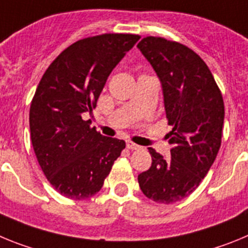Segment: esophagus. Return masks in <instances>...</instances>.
<instances>
[{
  "label": "esophagus",
  "instance_id": "1",
  "mask_svg": "<svg viewBox=\"0 0 248 248\" xmlns=\"http://www.w3.org/2000/svg\"><path fill=\"white\" fill-rule=\"evenodd\" d=\"M126 148L130 149V150H139L141 146L138 145V144H134L133 141H126Z\"/></svg>",
  "mask_w": 248,
  "mask_h": 248
}]
</instances>
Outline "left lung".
I'll list each match as a JSON object with an SVG mask.
<instances>
[{
    "instance_id": "obj_1",
    "label": "left lung",
    "mask_w": 248,
    "mask_h": 248,
    "mask_svg": "<svg viewBox=\"0 0 248 248\" xmlns=\"http://www.w3.org/2000/svg\"><path fill=\"white\" fill-rule=\"evenodd\" d=\"M161 83L172 148L165 157L149 148L151 166L138 176L146 198L155 202L183 200L202 181L217 156L225 107L214 76L194 50L161 37L138 45Z\"/></svg>"
}]
</instances>
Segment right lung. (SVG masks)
<instances>
[{"mask_svg":"<svg viewBox=\"0 0 248 248\" xmlns=\"http://www.w3.org/2000/svg\"><path fill=\"white\" fill-rule=\"evenodd\" d=\"M137 34L109 33L80 39L48 67L30 109L31 140L46 177L63 196L92 198L102 189L125 141L104 137L91 120L97 100Z\"/></svg>","mask_w":248,"mask_h":248,"instance_id":"right-lung-1","label":"right lung"}]
</instances>
